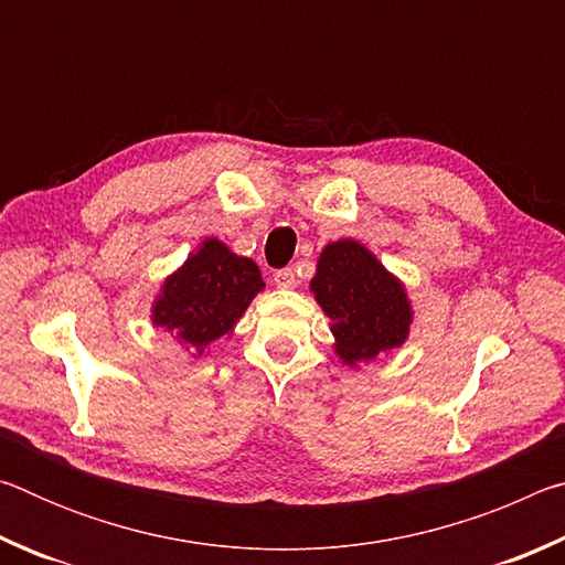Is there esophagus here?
<instances>
[{
	"instance_id": "obj_1",
	"label": "esophagus",
	"mask_w": 565,
	"mask_h": 565,
	"mask_svg": "<svg viewBox=\"0 0 565 565\" xmlns=\"http://www.w3.org/2000/svg\"><path fill=\"white\" fill-rule=\"evenodd\" d=\"M274 284L279 286V289H294L296 286V274L294 269H279L274 274Z\"/></svg>"
}]
</instances>
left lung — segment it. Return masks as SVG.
Instances as JSON below:
<instances>
[{
  "instance_id": "left-lung-1",
  "label": "left lung",
  "mask_w": 565,
  "mask_h": 565,
  "mask_svg": "<svg viewBox=\"0 0 565 565\" xmlns=\"http://www.w3.org/2000/svg\"><path fill=\"white\" fill-rule=\"evenodd\" d=\"M311 291L333 321V349L349 366L374 361L408 337L414 317L404 286L359 242L343 238L323 248Z\"/></svg>"
}]
</instances>
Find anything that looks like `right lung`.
Listing matches in <instances>:
<instances>
[{"instance_id": "right-lung-1", "label": "right lung", "mask_w": 565, "mask_h": 565, "mask_svg": "<svg viewBox=\"0 0 565 565\" xmlns=\"http://www.w3.org/2000/svg\"><path fill=\"white\" fill-rule=\"evenodd\" d=\"M262 289L259 266L228 252L218 238H206L196 254L169 276L151 309V321L202 356L209 343L234 329Z\"/></svg>"}]
</instances>
